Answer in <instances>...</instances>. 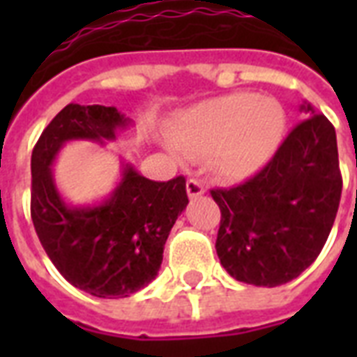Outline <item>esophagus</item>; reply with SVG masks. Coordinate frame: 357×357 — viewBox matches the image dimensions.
I'll use <instances>...</instances> for the list:
<instances>
[{"label":"esophagus","instance_id":"esophagus-1","mask_svg":"<svg viewBox=\"0 0 357 357\" xmlns=\"http://www.w3.org/2000/svg\"><path fill=\"white\" fill-rule=\"evenodd\" d=\"M204 192H206V189H204V183H202L200 179H187V195H189V198H198Z\"/></svg>","mask_w":357,"mask_h":357}]
</instances>
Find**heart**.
Wrapping results in <instances>:
<instances>
[{"label":"heart","mask_w":357,"mask_h":357,"mask_svg":"<svg viewBox=\"0 0 357 357\" xmlns=\"http://www.w3.org/2000/svg\"><path fill=\"white\" fill-rule=\"evenodd\" d=\"M285 126L282 103L235 92L179 113L170 128L168 150L176 157L211 153L215 172L222 178H243L276 151Z\"/></svg>","instance_id":"obj_1"}]
</instances>
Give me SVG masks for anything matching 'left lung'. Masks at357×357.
<instances>
[{"instance_id":"left-lung-1","label":"left lung","mask_w":357,"mask_h":357,"mask_svg":"<svg viewBox=\"0 0 357 357\" xmlns=\"http://www.w3.org/2000/svg\"><path fill=\"white\" fill-rule=\"evenodd\" d=\"M250 179L211 189L220 207L218 259L237 282L276 287L298 278L321 254L337 215L343 178L335 129L310 103Z\"/></svg>"}]
</instances>
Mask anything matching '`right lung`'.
<instances>
[{"label": "right lung", "instance_id": "add662e5", "mask_svg": "<svg viewBox=\"0 0 357 357\" xmlns=\"http://www.w3.org/2000/svg\"><path fill=\"white\" fill-rule=\"evenodd\" d=\"M129 123L116 107L70 103L47 123L31 155V218L57 271L98 298H126L157 276L162 250L189 196L185 178L151 181L131 165L107 200L70 207L53 181L52 162L68 140L103 144Z\"/></svg>", "mask_w": 357, "mask_h": 357}]
</instances>
